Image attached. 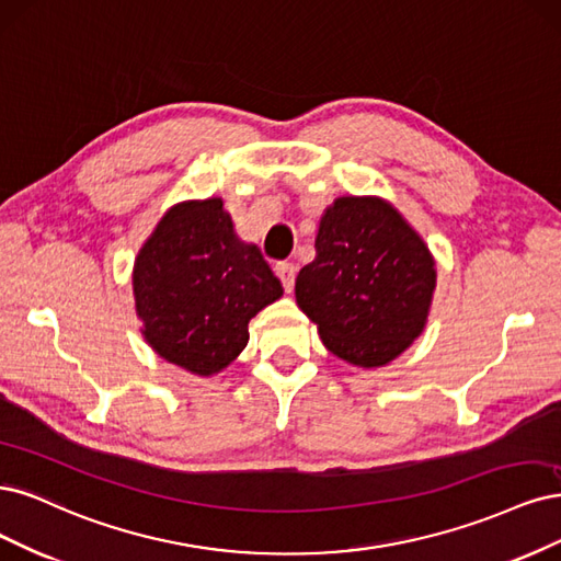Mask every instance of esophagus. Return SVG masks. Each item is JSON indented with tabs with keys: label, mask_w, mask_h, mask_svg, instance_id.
<instances>
[{
	"label": "esophagus",
	"mask_w": 561,
	"mask_h": 561,
	"mask_svg": "<svg viewBox=\"0 0 561 561\" xmlns=\"http://www.w3.org/2000/svg\"><path fill=\"white\" fill-rule=\"evenodd\" d=\"M277 275H279V279H282V284H284V288L286 291H291L294 288V284H296V273H298V267L294 265V263H286V261H282V263H277Z\"/></svg>",
	"instance_id": "esophagus-1"
}]
</instances>
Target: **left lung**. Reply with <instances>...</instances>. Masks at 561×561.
<instances>
[{
	"instance_id": "obj_1",
	"label": "left lung",
	"mask_w": 561,
	"mask_h": 561,
	"mask_svg": "<svg viewBox=\"0 0 561 561\" xmlns=\"http://www.w3.org/2000/svg\"><path fill=\"white\" fill-rule=\"evenodd\" d=\"M317 259L296 277V300L327 350L377 368L426 323L436 267L424 240L379 197H337L321 216Z\"/></svg>"
}]
</instances>
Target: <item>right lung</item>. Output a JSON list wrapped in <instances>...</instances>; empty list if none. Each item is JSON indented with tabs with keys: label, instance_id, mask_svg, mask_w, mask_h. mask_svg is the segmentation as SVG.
<instances>
[{
	"label": "right lung",
	"instance_id": "right-lung-1",
	"mask_svg": "<svg viewBox=\"0 0 561 561\" xmlns=\"http://www.w3.org/2000/svg\"><path fill=\"white\" fill-rule=\"evenodd\" d=\"M144 337L174 366L214 375L249 340V319L284 291L256 244L232 230L221 197L172 207L133 273Z\"/></svg>",
	"mask_w": 561,
	"mask_h": 561
}]
</instances>
